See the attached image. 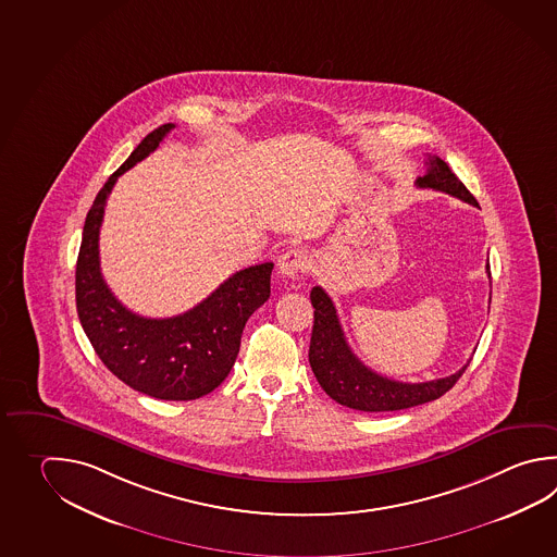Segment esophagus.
<instances>
[{
    "mask_svg": "<svg viewBox=\"0 0 557 557\" xmlns=\"http://www.w3.org/2000/svg\"><path fill=\"white\" fill-rule=\"evenodd\" d=\"M306 270V256L301 250H287L277 258V273L284 277H297Z\"/></svg>",
    "mask_w": 557,
    "mask_h": 557,
    "instance_id": "esophagus-1",
    "label": "esophagus"
}]
</instances>
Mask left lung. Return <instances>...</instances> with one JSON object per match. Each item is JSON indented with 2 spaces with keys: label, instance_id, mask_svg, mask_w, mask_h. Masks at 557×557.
Returning a JSON list of instances; mask_svg holds the SVG:
<instances>
[{
  "label": "left lung",
  "instance_id": "obj_1",
  "mask_svg": "<svg viewBox=\"0 0 557 557\" xmlns=\"http://www.w3.org/2000/svg\"><path fill=\"white\" fill-rule=\"evenodd\" d=\"M426 166V174L419 176L414 182L419 188H432L438 193L450 194L462 202L478 206L476 198L468 193V188L458 181V176L443 159L429 157ZM486 272L490 273V265H486ZM309 297L311 306L315 309L309 343V364L321 388L343 407L364 412H383L424 405L450 391L468 367L465 364L455 375L434 379L426 383H400L379 375L369 367H364L347 345L345 333L341 330L337 309L333 306L331 297L325 294V289L315 285Z\"/></svg>",
  "mask_w": 557,
  "mask_h": 557
}]
</instances>
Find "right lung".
Masks as SVG:
<instances>
[{
  "instance_id": "obj_1",
  "label": "right lung",
  "mask_w": 557,
  "mask_h": 557,
  "mask_svg": "<svg viewBox=\"0 0 557 557\" xmlns=\"http://www.w3.org/2000/svg\"><path fill=\"white\" fill-rule=\"evenodd\" d=\"M172 128L166 123L148 133L97 194L83 227L75 299L83 331L116 379L148 397L194 400L212 393L236 363L246 321L270 297L273 263L239 270L202 304L174 318H143L113 296L99 261L107 198L116 178L154 152Z\"/></svg>"
}]
</instances>
